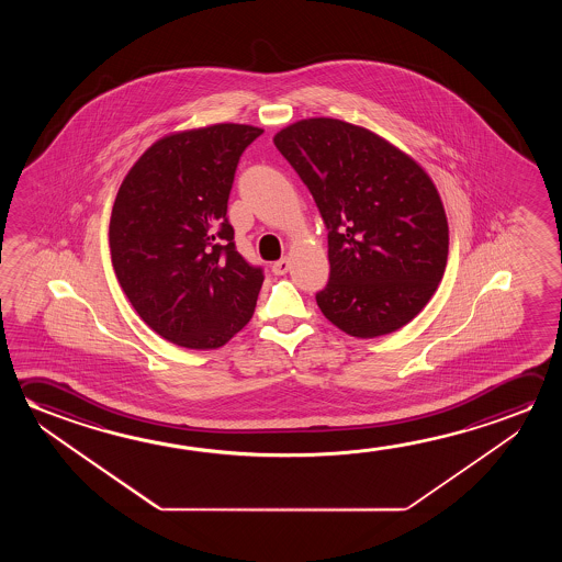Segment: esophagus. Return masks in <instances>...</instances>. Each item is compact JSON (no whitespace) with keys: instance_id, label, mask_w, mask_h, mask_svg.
Wrapping results in <instances>:
<instances>
[{"instance_id":"esophagus-1","label":"esophagus","mask_w":562,"mask_h":562,"mask_svg":"<svg viewBox=\"0 0 562 562\" xmlns=\"http://www.w3.org/2000/svg\"><path fill=\"white\" fill-rule=\"evenodd\" d=\"M288 270H290V260H288V258H280V260H277V262L272 265V272H274L277 277H282Z\"/></svg>"}]
</instances>
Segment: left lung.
<instances>
[{
    "label": "left lung",
    "instance_id": "8db88e82",
    "mask_svg": "<svg viewBox=\"0 0 562 562\" xmlns=\"http://www.w3.org/2000/svg\"><path fill=\"white\" fill-rule=\"evenodd\" d=\"M274 145L329 231V282L315 294L323 315L359 339L412 322L435 294L449 255L431 178L400 148L347 121H297L277 133Z\"/></svg>",
    "mask_w": 562,
    "mask_h": 562
}]
</instances>
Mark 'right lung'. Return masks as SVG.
<instances>
[{
	"label": "right lung",
	"mask_w": 562,
	"mask_h": 562,
	"mask_svg": "<svg viewBox=\"0 0 562 562\" xmlns=\"http://www.w3.org/2000/svg\"><path fill=\"white\" fill-rule=\"evenodd\" d=\"M260 135L220 123L160 138L113 203L115 277L140 319L178 347H223L255 312L265 274L237 252L227 202L240 155Z\"/></svg>",
	"instance_id": "add662e5"
}]
</instances>
